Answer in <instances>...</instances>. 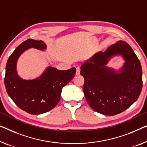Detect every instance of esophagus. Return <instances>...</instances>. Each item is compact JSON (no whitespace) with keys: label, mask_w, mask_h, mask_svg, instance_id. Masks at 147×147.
<instances>
[{"label":"esophagus","mask_w":147,"mask_h":147,"mask_svg":"<svg viewBox=\"0 0 147 147\" xmlns=\"http://www.w3.org/2000/svg\"><path fill=\"white\" fill-rule=\"evenodd\" d=\"M80 73V67H77L76 70V75H79Z\"/></svg>","instance_id":"esophagus-1"}]
</instances>
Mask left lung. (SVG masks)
I'll return each instance as SVG.
<instances>
[{
	"mask_svg": "<svg viewBox=\"0 0 147 147\" xmlns=\"http://www.w3.org/2000/svg\"><path fill=\"white\" fill-rule=\"evenodd\" d=\"M119 55L126 61L121 69L116 71L107 66L111 58ZM80 69L84 78L85 98L96 112L117 115L129 108L141 94V63L125 41H117L104 52L96 53L81 65Z\"/></svg>",
	"mask_w": 147,
	"mask_h": 147,
	"instance_id": "1",
	"label": "left lung"
}]
</instances>
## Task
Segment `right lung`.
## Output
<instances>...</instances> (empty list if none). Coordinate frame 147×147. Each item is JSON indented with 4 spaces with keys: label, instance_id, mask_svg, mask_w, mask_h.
Wrapping results in <instances>:
<instances>
[{
    "label": "right lung",
    "instance_id": "right-lung-1",
    "mask_svg": "<svg viewBox=\"0 0 147 147\" xmlns=\"http://www.w3.org/2000/svg\"><path fill=\"white\" fill-rule=\"evenodd\" d=\"M30 48L44 51L47 45L41 40L29 39L18 46L6 63L4 84L8 96L16 106L30 114L39 115L57 106L62 88L73 79L76 69L73 67L61 71L48 67L39 77L33 80L23 79L18 74L17 61L20 56Z\"/></svg>",
    "mask_w": 147,
    "mask_h": 147
}]
</instances>
